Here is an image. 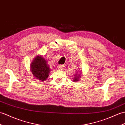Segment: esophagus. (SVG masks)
<instances>
[{"instance_id": "esophagus-1", "label": "esophagus", "mask_w": 125, "mask_h": 125, "mask_svg": "<svg viewBox=\"0 0 125 125\" xmlns=\"http://www.w3.org/2000/svg\"><path fill=\"white\" fill-rule=\"evenodd\" d=\"M64 69V65H59L58 66V69L60 70H62Z\"/></svg>"}]
</instances>
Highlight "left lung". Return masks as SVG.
I'll return each mask as SVG.
<instances>
[{"label": "left lung", "mask_w": 125, "mask_h": 125, "mask_svg": "<svg viewBox=\"0 0 125 125\" xmlns=\"http://www.w3.org/2000/svg\"><path fill=\"white\" fill-rule=\"evenodd\" d=\"M78 72H77V73H76V74H74V78H73V82H77L79 81V78L81 77V75L82 74L81 73V71H78Z\"/></svg>", "instance_id": "obj_1"}]
</instances>
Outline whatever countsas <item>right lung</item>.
Here are the masks:
<instances>
[{"mask_svg":"<svg viewBox=\"0 0 125 125\" xmlns=\"http://www.w3.org/2000/svg\"><path fill=\"white\" fill-rule=\"evenodd\" d=\"M31 71L33 76L42 82L48 78L51 69L47 64V61L40 55L37 56L33 59L31 65Z\"/></svg>","mask_w":125,"mask_h":125,"instance_id":"right-lung-1","label":"right lung"}]
</instances>
